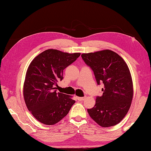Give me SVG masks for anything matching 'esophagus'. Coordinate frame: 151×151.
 Instances as JSON below:
<instances>
[{
    "instance_id": "obj_1",
    "label": "esophagus",
    "mask_w": 151,
    "mask_h": 151,
    "mask_svg": "<svg viewBox=\"0 0 151 151\" xmlns=\"http://www.w3.org/2000/svg\"><path fill=\"white\" fill-rule=\"evenodd\" d=\"M85 98L84 97H77V100L79 101H83L84 100Z\"/></svg>"
}]
</instances>
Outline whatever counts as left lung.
Returning <instances> with one entry per match:
<instances>
[{
  "label": "left lung",
  "instance_id": "8db88e82",
  "mask_svg": "<svg viewBox=\"0 0 151 151\" xmlns=\"http://www.w3.org/2000/svg\"><path fill=\"white\" fill-rule=\"evenodd\" d=\"M93 70L96 83H103V94L97 96L94 107L88 109L89 116L101 127L114 126L128 113L133 96L129 69L123 58L109 50L81 55Z\"/></svg>",
  "mask_w": 151,
  "mask_h": 151
}]
</instances>
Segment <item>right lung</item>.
Instances as JSON below:
<instances>
[{
	"label": "right lung",
	"instance_id": "right-lung-1",
	"mask_svg": "<svg viewBox=\"0 0 151 151\" xmlns=\"http://www.w3.org/2000/svg\"><path fill=\"white\" fill-rule=\"evenodd\" d=\"M50 49L32 61L23 84L27 107L35 119L46 125H53L65 117L76 101L62 93H56L57 83L63 79V70L80 56Z\"/></svg>",
	"mask_w": 151,
	"mask_h": 151
}]
</instances>
